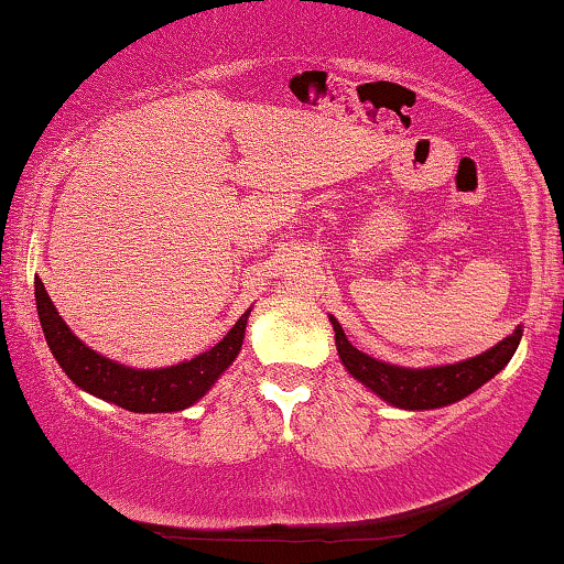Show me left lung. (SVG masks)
Returning <instances> with one entry per match:
<instances>
[{
	"mask_svg": "<svg viewBox=\"0 0 564 564\" xmlns=\"http://www.w3.org/2000/svg\"><path fill=\"white\" fill-rule=\"evenodd\" d=\"M327 317H330L335 330V348H338L346 372L365 384L367 390H372L377 398H382L384 403L403 411L442 409V405L458 403L466 395L476 393L484 382H489L491 377L508 367V361L520 344V335H523V327L518 325L512 335L491 346L489 351L476 354L471 359L455 361V365L398 367L359 351L346 338L338 319L333 315Z\"/></svg>",
	"mask_w": 564,
	"mask_h": 564,
	"instance_id": "obj_1",
	"label": "left lung"
}]
</instances>
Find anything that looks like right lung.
Returning <instances> with one entry per match:
<instances>
[{
    "instance_id": "1",
    "label": "right lung",
    "mask_w": 564,
    "mask_h": 564,
    "mask_svg": "<svg viewBox=\"0 0 564 564\" xmlns=\"http://www.w3.org/2000/svg\"><path fill=\"white\" fill-rule=\"evenodd\" d=\"M33 283L41 327H44L46 344L52 348L62 372L85 393L134 413H171L195 405L239 356L249 312H252V306H249L216 346L197 354L195 359L161 369H138L85 346L56 312L39 275Z\"/></svg>"
}]
</instances>
